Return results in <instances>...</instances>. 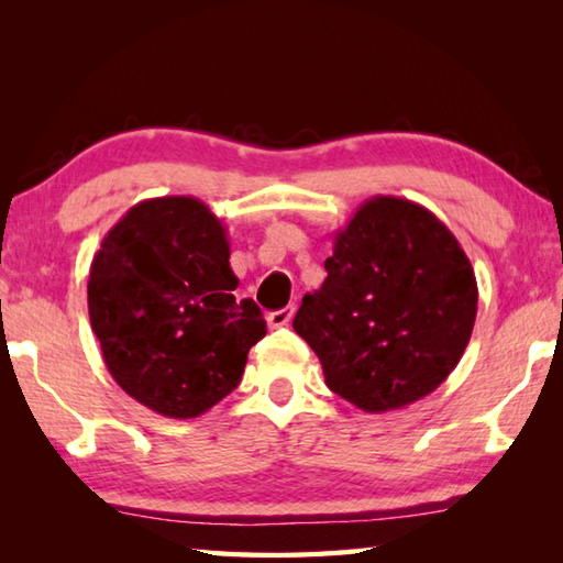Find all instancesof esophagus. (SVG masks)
I'll return each mask as SVG.
<instances>
[{
	"label": "esophagus",
	"mask_w": 563,
	"mask_h": 563,
	"mask_svg": "<svg viewBox=\"0 0 563 563\" xmlns=\"http://www.w3.org/2000/svg\"><path fill=\"white\" fill-rule=\"evenodd\" d=\"M292 316H295V305H288V308H280V310H273L268 316V328L271 330L285 328L292 320Z\"/></svg>",
	"instance_id": "1"
}]
</instances>
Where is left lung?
Listing matches in <instances>:
<instances>
[{
	"label": "left lung",
	"mask_w": 563,
	"mask_h": 563,
	"mask_svg": "<svg viewBox=\"0 0 563 563\" xmlns=\"http://www.w3.org/2000/svg\"><path fill=\"white\" fill-rule=\"evenodd\" d=\"M325 271L292 328L332 393L362 412H389L450 377L470 345L479 290L440 218L407 198L373 196L332 238Z\"/></svg>",
	"instance_id": "obj_1"
}]
</instances>
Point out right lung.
Segmentation results:
<instances>
[{"instance_id": "right-lung-1", "label": "right lung", "mask_w": 563, "mask_h": 563, "mask_svg": "<svg viewBox=\"0 0 563 563\" xmlns=\"http://www.w3.org/2000/svg\"><path fill=\"white\" fill-rule=\"evenodd\" d=\"M225 225L194 196L146 198L103 235L89 268V320L111 377L170 419L231 395L265 335L261 308L235 302Z\"/></svg>"}]
</instances>
